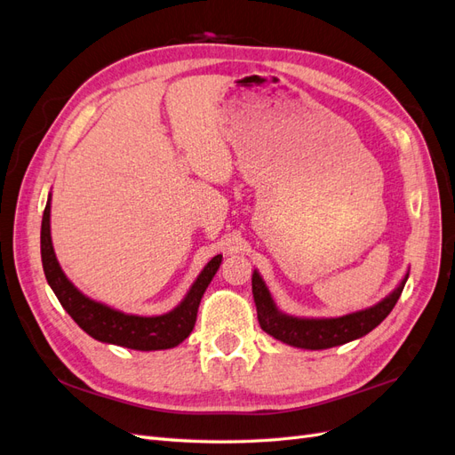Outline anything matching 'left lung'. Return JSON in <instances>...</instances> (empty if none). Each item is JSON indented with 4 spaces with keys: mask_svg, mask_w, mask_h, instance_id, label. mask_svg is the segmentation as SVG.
<instances>
[{
    "mask_svg": "<svg viewBox=\"0 0 455 455\" xmlns=\"http://www.w3.org/2000/svg\"><path fill=\"white\" fill-rule=\"evenodd\" d=\"M406 281L408 273L395 291L378 301L376 306L343 316H330V319H307V316H292L283 313L275 306L264 279L256 269L252 273V294L258 311V323L264 332L286 343V346L319 351L343 346V343L359 339L371 332L393 311L396 299L403 294Z\"/></svg>",
    "mask_w": 455,
    "mask_h": 455,
    "instance_id": "left-lung-1",
    "label": "left lung"
}]
</instances>
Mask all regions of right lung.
Returning a JSON list of instances; mask_svg holds the SVG:
<instances>
[{
  "instance_id": "right-lung-1",
  "label": "right lung",
  "mask_w": 455,
  "mask_h": 455,
  "mask_svg": "<svg viewBox=\"0 0 455 455\" xmlns=\"http://www.w3.org/2000/svg\"><path fill=\"white\" fill-rule=\"evenodd\" d=\"M41 261L49 286L54 296L59 298L66 313L79 324L81 330L104 343L129 347L136 351H159L171 349L182 343L196 326L197 309L201 298L211 284L220 264L222 254L214 256L209 264L203 267L196 283L191 284L186 298L172 311L156 316H142L123 313L109 307L100 301L91 299L77 286L66 277L51 241V194L45 204L44 220H41Z\"/></svg>"
}]
</instances>
